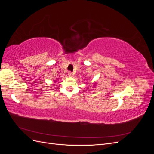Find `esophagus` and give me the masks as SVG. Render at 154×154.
Segmentation results:
<instances>
[{
  "label": "esophagus",
  "instance_id": "obj_1",
  "mask_svg": "<svg viewBox=\"0 0 154 154\" xmlns=\"http://www.w3.org/2000/svg\"><path fill=\"white\" fill-rule=\"evenodd\" d=\"M68 75H69V76H70V77H72V76H74V74H73L72 72H69Z\"/></svg>",
  "mask_w": 154,
  "mask_h": 154
}]
</instances>
